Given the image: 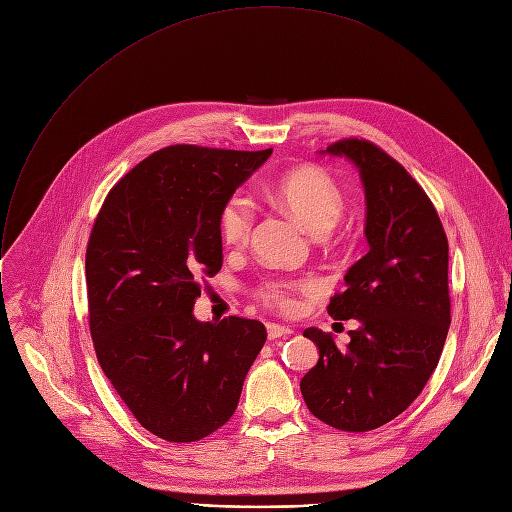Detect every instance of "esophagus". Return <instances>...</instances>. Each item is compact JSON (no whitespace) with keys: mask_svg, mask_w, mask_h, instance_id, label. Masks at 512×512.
I'll list each match as a JSON object with an SVG mask.
<instances>
[{"mask_svg":"<svg viewBox=\"0 0 512 512\" xmlns=\"http://www.w3.org/2000/svg\"><path fill=\"white\" fill-rule=\"evenodd\" d=\"M291 332V328H287V326H279V324H267V338L269 340H277V338H285V336H289Z\"/></svg>","mask_w":512,"mask_h":512,"instance_id":"obj_1","label":"esophagus"}]
</instances>
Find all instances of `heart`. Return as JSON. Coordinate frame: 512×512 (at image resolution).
Instances as JSON below:
<instances>
[{"label":"heart","mask_w":512,"mask_h":512,"mask_svg":"<svg viewBox=\"0 0 512 512\" xmlns=\"http://www.w3.org/2000/svg\"><path fill=\"white\" fill-rule=\"evenodd\" d=\"M273 194L277 202L283 204L316 237L326 235L338 223L344 210L340 184L322 168L308 166L283 174L273 184ZM255 216L257 208L251 196L243 190H235L218 210V235L231 247L245 245L253 231ZM314 287L316 283L312 279L269 277L253 289V296L259 304L277 312H294L296 291Z\"/></svg>","instance_id":"1"}]
</instances>
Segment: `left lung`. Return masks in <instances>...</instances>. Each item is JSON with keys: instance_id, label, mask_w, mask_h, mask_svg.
I'll list each match as a JSON object with an SVG mask.
<instances>
[{"instance_id": "8db88e82", "label": "left lung", "mask_w": 512, "mask_h": 512, "mask_svg": "<svg viewBox=\"0 0 512 512\" xmlns=\"http://www.w3.org/2000/svg\"><path fill=\"white\" fill-rule=\"evenodd\" d=\"M326 154L346 156L367 194L369 253L344 275L328 314L358 320L350 344L304 330L320 350L300 381L312 415L342 431H371L403 413L423 391L450 330L448 237L419 182L377 143L346 137Z\"/></svg>"}]
</instances>
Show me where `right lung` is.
Returning a JSON list of instances; mask_svg holds the SVG:
<instances>
[{
    "label": "right lung",
    "mask_w": 512,
    "mask_h": 512,
    "mask_svg": "<svg viewBox=\"0 0 512 512\" xmlns=\"http://www.w3.org/2000/svg\"><path fill=\"white\" fill-rule=\"evenodd\" d=\"M271 152L168 145L109 190L93 223L85 273L97 360L166 442H198L233 417L267 340L257 320L198 322L192 308L223 267L218 210Z\"/></svg>",
    "instance_id": "right-lung-1"
}]
</instances>
